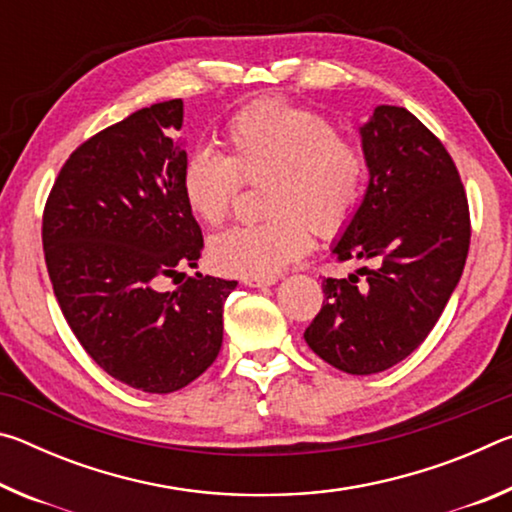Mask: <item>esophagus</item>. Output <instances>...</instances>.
Instances as JSON below:
<instances>
[{
	"label": "esophagus",
	"mask_w": 512,
	"mask_h": 512,
	"mask_svg": "<svg viewBox=\"0 0 512 512\" xmlns=\"http://www.w3.org/2000/svg\"><path fill=\"white\" fill-rule=\"evenodd\" d=\"M277 282V277H244V284L246 287H253V289H266V287H273Z\"/></svg>",
	"instance_id": "esophagus-1"
}]
</instances>
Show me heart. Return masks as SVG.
I'll list each match as a JSON object with an SVG mask.
<instances>
[{
    "label": "heart",
    "mask_w": 512,
    "mask_h": 512,
    "mask_svg": "<svg viewBox=\"0 0 512 512\" xmlns=\"http://www.w3.org/2000/svg\"><path fill=\"white\" fill-rule=\"evenodd\" d=\"M225 155L196 149L180 173L183 198L198 221L219 225L241 187L268 178L266 221L235 225L210 241L221 273L273 277L307 253L311 228L341 232L357 212L366 185L361 146L334 133L318 112L280 99L255 101L232 115L223 131Z\"/></svg>",
    "instance_id": "heart-1"
}]
</instances>
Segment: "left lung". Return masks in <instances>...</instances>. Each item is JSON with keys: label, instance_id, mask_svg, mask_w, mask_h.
Masks as SVG:
<instances>
[{"label": "left lung", "instance_id": "left-lung-1", "mask_svg": "<svg viewBox=\"0 0 512 512\" xmlns=\"http://www.w3.org/2000/svg\"><path fill=\"white\" fill-rule=\"evenodd\" d=\"M359 135L368 189L332 253L372 268L327 277L305 341L329 366L375 375L438 323L467 259L470 210L454 160L409 110L377 106Z\"/></svg>", "mask_w": 512, "mask_h": 512}]
</instances>
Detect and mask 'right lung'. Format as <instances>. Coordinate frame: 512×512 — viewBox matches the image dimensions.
I'll use <instances>...</instances> for the list:
<instances>
[{
	"label": "right lung",
	"instance_id": "add662e5",
	"mask_svg": "<svg viewBox=\"0 0 512 512\" xmlns=\"http://www.w3.org/2000/svg\"><path fill=\"white\" fill-rule=\"evenodd\" d=\"M180 128L183 101L171 99L90 137L60 169L42 216L67 325L97 366L144 393L180 391L212 366L237 287L185 273L203 235L180 189ZM167 276L176 292L159 289Z\"/></svg>",
	"mask_w": 512,
	"mask_h": 512
}]
</instances>
